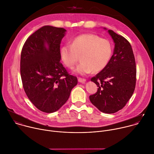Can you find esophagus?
Segmentation results:
<instances>
[{"label": "esophagus", "instance_id": "obj_1", "mask_svg": "<svg viewBox=\"0 0 154 154\" xmlns=\"http://www.w3.org/2000/svg\"><path fill=\"white\" fill-rule=\"evenodd\" d=\"M78 81L80 83H85L86 82V79H82V78H79Z\"/></svg>", "mask_w": 154, "mask_h": 154}]
</instances>
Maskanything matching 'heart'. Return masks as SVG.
I'll list each match as a JSON object with an SVG mask.
<instances>
[{"instance_id":"heart-1","label":"heart","mask_w":154,"mask_h":154,"mask_svg":"<svg viewBox=\"0 0 154 154\" xmlns=\"http://www.w3.org/2000/svg\"><path fill=\"white\" fill-rule=\"evenodd\" d=\"M113 46L108 39L92 34H84L75 37L71 45L60 49V56L64 64L73 69L80 56L81 63L75 72L81 75L98 72L104 69L111 60Z\"/></svg>"}]
</instances>
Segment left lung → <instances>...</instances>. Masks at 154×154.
I'll list each match as a JSON object with an SVG mask.
<instances>
[{
  "mask_svg": "<svg viewBox=\"0 0 154 154\" xmlns=\"http://www.w3.org/2000/svg\"><path fill=\"white\" fill-rule=\"evenodd\" d=\"M108 32L115 43L113 55L107 66L91 78L98 88L89 100L101 112L113 114L123 108L132 97L137 69L130 43L112 30Z\"/></svg>",
  "mask_w": 154,
  "mask_h": 154,
  "instance_id": "obj_1",
  "label": "left lung"
}]
</instances>
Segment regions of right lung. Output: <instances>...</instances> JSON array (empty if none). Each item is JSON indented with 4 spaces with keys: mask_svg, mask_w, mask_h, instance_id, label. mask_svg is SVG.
Masks as SVG:
<instances>
[{
    "mask_svg": "<svg viewBox=\"0 0 154 154\" xmlns=\"http://www.w3.org/2000/svg\"><path fill=\"white\" fill-rule=\"evenodd\" d=\"M66 31L63 28L44 26L27 38L22 49L23 89L32 103L46 113L59 110L78 82L60 62V43Z\"/></svg>",
    "mask_w": 154,
    "mask_h": 154,
    "instance_id": "obj_1",
    "label": "right lung"
}]
</instances>
